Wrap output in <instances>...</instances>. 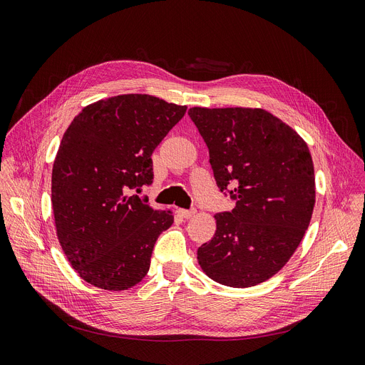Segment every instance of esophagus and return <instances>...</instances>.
<instances>
[{
	"label": "esophagus",
	"mask_w": 365,
	"mask_h": 365,
	"mask_svg": "<svg viewBox=\"0 0 365 365\" xmlns=\"http://www.w3.org/2000/svg\"><path fill=\"white\" fill-rule=\"evenodd\" d=\"M195 213H197V210H195V209H191V210H185V209H180V210H179V215H180L182 217H185V219L192 217Z\"/></svg>",
	"instance_id": "obj_1"
}]
</instances>
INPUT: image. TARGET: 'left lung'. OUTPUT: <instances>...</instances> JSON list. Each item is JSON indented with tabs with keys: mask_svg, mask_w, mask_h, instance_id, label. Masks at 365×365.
Instances as JSON below:
<instances>
[{
	"mask_svg": "<svg viewBox=\"0 0 365 365\" xmlns=\"http://www.w3.org/2000/svg\"><path fill=\"white\" fill-rule=\"evenodd\" d=\"M187 115L209 149L216 185L235 207L215 215L216 232L197 250L201 270L231 288L273 277L309 228L314 168L306 141L262 108L192 107Z\"/></svg>",
	"mask_w": 365,
	"mask_h": 365,
	"instance_id": "left-lung-1",
	"label": "left lung"
}]
</instances>
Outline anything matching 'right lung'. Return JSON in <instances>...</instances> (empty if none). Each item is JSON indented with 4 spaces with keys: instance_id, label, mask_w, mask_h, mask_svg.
<instances>
[{
    "instance_id": "add662e5",
    "label": "right lung",
    "mask_w": 365,
    "mask_h": 365,
    "mask_svg": "<svg viewBox=\"0 0 365 365\" xmlns=\"http://www.w3.org/2000/svg\"><path fill=\"white\" fill-rule=\"evenodd\" d=\"M186 106L125 93L86 106L61 140L52 168V207L59 245L83 280L125 291L143 280L171 210L130 195L150 186L152 153Z\"/></svg>"
}]
</instances>
